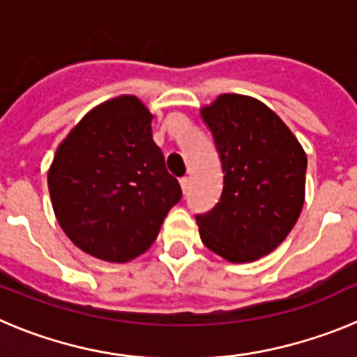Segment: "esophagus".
Instances as JSON below:
<instances>
[{"label":"esophagus","instance_id":"34e87169","mask_svg":"<svg viewBox=\"0 0 357 357\" xmlns=\"http://www.w3.org/2000/svg\"><path fill=\"white\" fill-rule=\"evenodd\" d=\"M181 188H182V193H188L189 191V178L188 176H182L181 178Z\"/></svg>","mask_w":357,"mask_h":357}]
</instances>
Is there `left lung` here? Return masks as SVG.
<instances>
[{
  "label": "left lung",
  "instance_id": "8db88e82",
  "mask_svg": "<svg viewBox=\"0 0 357 357\" xmlns=\"http://www.w3.org/2000/svg\"><path fill=\"white\" fill-rule=\"evenodd\" d=\"M202 119L223 169L220 200L197 214L202 241L230 263L259 259L301 216L307 157L279 116L254 98L222 94Z\"/></svg>",
  "mask_w": 357,
  "mask_h": 357
}]
</instances>
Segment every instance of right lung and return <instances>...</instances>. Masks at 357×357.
I'll list each match as a JSON object with an SVG mask.
<instances>
[{
	"mask_svg": "<svg viewBox=\"0 0 357 357\" xmlns=\"http://www.w3.org/2000/svg\"><path fill=\"white\" fill-rule=\"evenodd\" d=\"M48 188L68 238L114 263L146 252L182 198L151 139V114L134 96L102 103L73 128L53 157Z\"/></svg>",
	"mask_w": 357,
	"mask_h": 357,
	"instance_id": "right-lung-1",
	"label": "right lung"
}]
</instances>
